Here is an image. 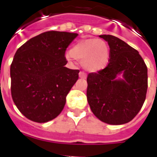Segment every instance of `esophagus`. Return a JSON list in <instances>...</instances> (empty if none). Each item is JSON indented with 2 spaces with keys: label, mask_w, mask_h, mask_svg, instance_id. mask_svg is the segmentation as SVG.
Here are the masks:
<instances>
[{
  "label": "esophagus",
  "mask_w": 157,
  "mask_h": 157,
  "mask_svg": "<svg viewBox=\"0 0 157 157\" xmlns=\"http://www.w3.org/2000/svg\"><path fill=\"white\" fill-rule=\"evenodd\" d=\"M79 76L81 77V78L86 79V74L84 72V71H80V73H79Z\"/></svg>",
  "instance_id": "esophagus-1"
}]
</instances>
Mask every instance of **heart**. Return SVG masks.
Returning a JSON list of instances; mask_svg holds the SVG:
<instances>
[{"instance_id": "b5f03b06", "label": "heart", "mask_w": 157, "mask_h": 157, "mask_svg": "<svg viewBox=\"0 0 157 157\" xmlns=\"http://www.w3.org/2000/svg\"><path fill=\"white\" fill-rule=\"evenodd\" d=\"M67 59L72 58L82 63L86 71L96 72L105 68L110 59L109 47L101 39H85L76 43L71 48Z\"/></svg>"}]
</instances>
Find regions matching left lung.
Masks as SVG:
<instances>
[{
    "label": "left lung",
    "mask_w": 157,
    "mask_h": 157,
    "mask_svg": "<svg viewBox=\"0 0 157 157\" xmlns=\"http://www.w3.org/2000/svg\"><path fill=\"white\" fill-rule=\"evenodd\" d=\"M110 47L109 63L87 76V100L94 116L110 124L128 123L141 110L147 90V67L138 50L112 35H101ZM123 79H117L120 74Z\"/></svg>",
    "instance_id": "left-lung-1"
}]
</instances>
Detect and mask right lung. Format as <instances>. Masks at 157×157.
Masks as SVG:
<instances>
[{"label": "right lung", "instance_id": "1", "mask_svg": "<svg viewBox=\"0 0 157 157\" xmlns=\"http://www.w3.org/2000/svg\"><path fill=\"white\" fill-rule=\"evenodd\" d=\"M77 33L49 31L31 38L16 51L10 65L11 95L28 119L45 123L59 116L79 70L64 67L65 52Z\"/></svg>", "mask_w": 157, "mask_h": 157}]
</instances>
